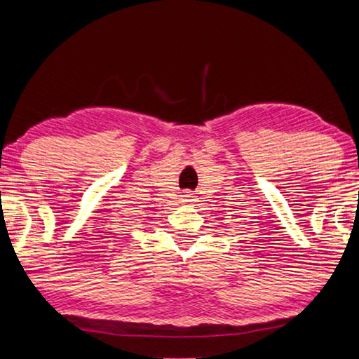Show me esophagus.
<instances>
[{
	"label": "esophagus",
	"mask_w": 359,
	"mask_h": 359,
	"mask_svg": "<svg viewBox=\"0 0 359 359\" xmlns=\"http://www.w3.org/2000/svg\"><path fill=\"white\" fill-rule=\"evenodd\" d=\"M182 201H185V203H191V201H196V200L194 194H190V191H184V195H182Z\"/></svg>",
	"instance_id": "obj_1"
}]
</instances>
